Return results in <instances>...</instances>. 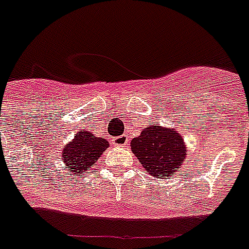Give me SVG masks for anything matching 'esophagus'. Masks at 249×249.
<instances>
[{
	"mask_svg": "<svg viewBox=\"0 0 249 249\" xmlns=\"http://www.w3.org/2000/svg\"><path fill=\"white\" fill-rule=\"evenodd\" d=\"M127 136L126 135H122V136H119V138H117L115 139V144L117 145H127Z\"/></svg>",
	"mask_w": 249,
	"mask_h": 249,
	"instance_id": "34e87169",
	"label": "esophagus"
}]
</instances>
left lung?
<instances>
[{"label":"left lung","instance_id":"obj_1","mask_svg":"<svg viewBox=\"0 0 249 249\" xmlns=\"http://www.w3.org/2000/svg\"><path fill=\"white\" fill-rule=\"evenodd\" d=\"M131 151L153 177L164 178L180 169L186 158L182 136L167 127L149 126L131 140Z\"/></svg>","mask_w":249,"mask_h":249}]
</instances>
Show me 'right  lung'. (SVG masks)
<instances>
[{
	"instance_id": "1",
	"label": "right lung",
	"mask_w": 249,
	"mask_h": 249,
	"mask_svg": "<svg viewBox=\"0 0 249 249\" xmlns=\"http://www.w3.org/2000/svg\"><path fill=\"white\" fill-rule=\"evenodd\" d=\"M109 145V142L104 138H97L93 132L81 130L61 152L64 168L72 173L84 175V172L96 164Z\"/></svg>"
}]
</instances>
